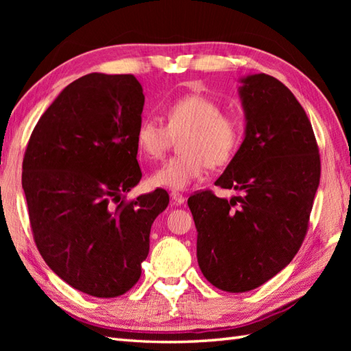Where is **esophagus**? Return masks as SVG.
I'll list each match as a JSON object with an SVG mask.
<instances>
[{
  "mask_svg": "<svg viewBox=\"0 0 351 351\" xmlns=\"http://www.w3.org/2000/svg\"><path fill=\"white\" fill-rule=\"evenodd\" d=\"M170 199H171V202H173V205H182L184 200H185V197L181 195V193H178V191H171L170 193Z\"/></svg>",
  "mask_w": 351,
  "mask_h": 351,
  "instance_id": "esophagus-1",
  "label": "esophagus"
}]
</instances>
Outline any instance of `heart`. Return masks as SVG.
I'll use <instances>...</instances> for the list:
<instances>
[{"label": "heart", "mask_w": 351, "mask_h": 351, "mask_svg": "<svg viewBox=\"0 0 351 351\" xmlns=\"http://www.w3.org/2000/svg\"><path fill=\"white\" fill-rule=\"evenodd\" d=\"M167 125L146 117L137 126L138 151L149 160H160L173 145L181 154L156 169L151 182L156 187L184 190L204 175L208 164L223 166L232 160L243 140V126L234 114L221 113V106L210 96L185 95L166 107Z\"/></svg>", "instance_id": "obj_1"}]
</instances>
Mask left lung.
I'll return each instance as SVG.
<instances>
[{"instance_id": "left-lung-1", "label": "left lung", "mask_w": 351, "mask_h": 351, "mask_svg": "<svg viewBox=\"0 0 351 351\" xmlns=\"http://www.w3.org/2000/svg\"><path fill=\"white\" fill-rule=\"evenodd\" d=\"M241 83L245 137L215 181L240 196L228 200L204 190L189 197L200 270L228 293L255 289L293 261L322 171L311 121L289 88L265 73Z\"/></svg>"}]
</instances>
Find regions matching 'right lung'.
<instances>
[{
    "mask_svg": "<svg viewBox=\"0 0 351 351\" xmlns=\"http://www.w3.org/2000/svg\"><path fill=\"white\" fill-rule=\"evenodd\" d=\"M137 78L88 73L57 96L34 126L22 162L29 225L42 258L72 288L101 299L130 291L169 195L125 200L140 182Z\"/></svg>",
    "mask_w": 351,
    "mask_h": 351,
    "instance_id": "obj_1",
    "label": "right lung"
}]
</instances>
